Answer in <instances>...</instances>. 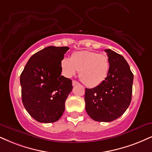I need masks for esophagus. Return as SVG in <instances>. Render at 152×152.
Listing matches in <instances>:
<instances>
[{"label": "esophagus", "mask_w": 152, "mask_h": 152, "mask_svg": "<svg viewBox=\"0 0 152 152\" xmlns=\"http://www.w3.org/2000/svg\"><path fill=\"white\" fill-rule=\"evenodd\" d=\"M78 84H79V82L75 81V80H73V81H72V85L73 86H75L77 85H78Z\"/></svg>", "instance_id": "34e87169"}]
</instances>
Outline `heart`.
<instances>
[{
	"mask_svg": "<svg viewBox=\"0 0 152 152\" xmlns=\"http://www.w3.org/2000/svg\"><path fill=\"white\" fill-rule=\"evenodd\" d=\"M63 74L70 77L79 71L81 81L89 87H96L107 77L110 68L108 56L94 51L81 50L64 58L61 61Z\"/></svg>",
	"mask_w": 152,
	"mask_h": 152,
	"instance_id": "obj_1",
	"label": "heart"
}]
</instances>
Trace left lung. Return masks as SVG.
<instances>
[{
  "mask_svg": "<svg viewBox=\"0 0 152 152\" xmlns=\"http://www.w3.org/2000/svg\"><path fill=\"white\" fill-rule=\"evenodd\" d=\"M110 62L106 80L92 89H85V109L94 121L111 122L125 113L132 99L133 74L120 54L104 50Z\"/></svg>",
  "mask_w": 152,
  "mask_h": 152,
  "instance_id": "obj_1",
  "label": "left lung"
}]
</instances>
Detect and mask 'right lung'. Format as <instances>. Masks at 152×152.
<instances>
[{"instance_id":"obj_1","label":"right lung","mask_w":152,"mask_h":152,"mask_svg":"<svg viewBox=\"0 0 152 152\" xmlns=\"http://www.w3.org/2000/svg\"><path fill=\"white\" fill-rule=\"evenodd\" d=\"M69 48L48 46L34 53L21 75L22 101L31 117L40 123L58 121L72 89V80L61 75V61Z\"/></svg>"}]
</instances>
